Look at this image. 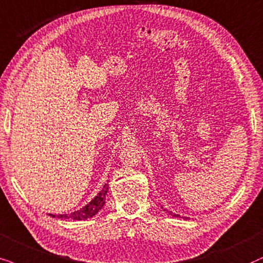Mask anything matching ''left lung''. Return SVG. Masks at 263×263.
I'll return each mask as SVG.
<instances>
[{
	"mask_svg": "<svg viewBox=\"0 0 263 263\" xmlns=\"http://www.w3.org/2000/svg\"><path fill=\"white\" fill-rule=\"evenodd\" d=\"M163 211L166 212L167 214H170L171 216H174V218H180V216L178 215V214H176V213H173V212H171V211H166V209H163ZM185 219H187V218H185Z\"/></svg>",
	"mask_w": 263,
	"mask_h": 263,
	"instance_id": "1",
	"label": "left lung"
}]
</instances>
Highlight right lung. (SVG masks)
<instances>
[{"mask_svg":"<svg viewBox=\"0 0 263 263\" xmlns=\"http://www.w3.org/2000/svg\"><path fill=\"white\" fill-rule=\"evenodd\" d=\"M108 181L103 185L102 190L97 194L87 204L84 205L82 209L71 213V214H49L52 218L58 219H71V220H85L89 218H92L93 215H96L101 209L103 208V205L106 204V198H107V192H108Z\"/></svg>","mask_w":263,"mask_h":263,"instance_id":"1","label":"right lung"}]
</instances>
